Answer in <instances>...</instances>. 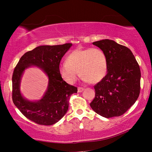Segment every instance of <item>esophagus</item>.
Here are the masks:
<instances>
[{"label":"esophagus","mask_w":152,"mask_h":152,"mask_svg":"<svg viewBox=\"0 0 152 152\" xmlns=\"http://www.w3.org/2000/svg\"><path fill=\"white\" fill-rule=\"evenodd\" d=\"M84 90V88H82V87H78V92H82Z\"/></svg>","instance_id":"1"}]
</instances>
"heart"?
<instances>
[{
	"instance_id": "b5f03b06",
	"label": "heart",
	"mask_w": 152,
	"mask_h": 152,
	"mask_svg": "<svg viewBox=\"0 0 152 152\" xmlns=\"http://www.w3.org/2000/svg\"><path fill=\"white\" fill-rule=\"evenodd\" d=\"M109 61L104 51L99 48L76 49L60 64L59 72L64 81L74 84L80 75L85 82L96 84L106 76Z\"/></svg>"
}]
</instances>
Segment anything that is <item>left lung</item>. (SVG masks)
I'll return each instance as SVG.
<instances>
[{"instance_id":"8db88e82","label":"left lung","mask_w":152,"mask_h":152,"mask_svg":"<svg viewBox=\"0 0 152 152\" xmlns=\"http://www.w3.org/2000/svg\"><path fill=\"white\" fill-rule=\"evenodd\" d=\"M92 44L106 53L109 68L106 76L94 86L95 97L90 105L102 117H119L140 95V66L132 51L114 41L103 39Z\"/></svg>"}]
</instances>
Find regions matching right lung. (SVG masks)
I'll return each instance as SVG.
<instances>
[{
  "mask_svg": "<svg viewBox=\"0 0 152 152\" xmlns=\"http://www.w3.org/2000/svg\"><path fill=\"white\" fill-rule=\"evenodd\" d=\"M72 43L57 45H41L29 51L17 64L12 77V99L13 103L28 119L39 125H51L62 118L69 107V99L76 93L77 87L64 80L59 72L60 61ZM31 65L39 66L47 74V91L38 102L25 99L20 92V82L25 69Z\"/></svg>",
  "mask_w": 152,
  "mask_h": 152,
  "instance_id": "right-lung-1",
  "label": "right lung"
}]
</instances>
